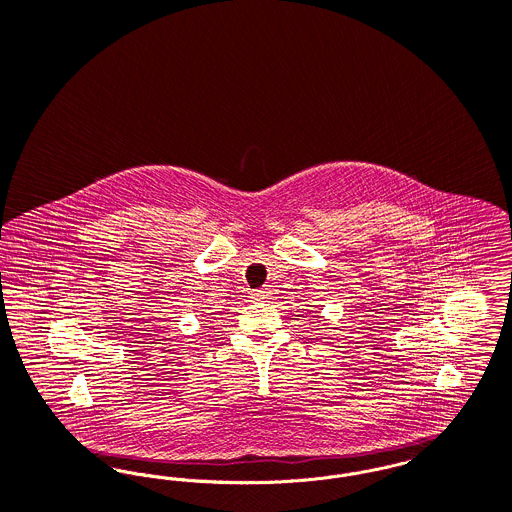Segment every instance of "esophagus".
<instances>
[{
  "label": "esophagus",
  "instance_id": "34e87169",
  "mask_svg": "<svg viewBox=\"0 0 512 512\" xmlns=\"http://www.w3.org/2000/svg\"><path fill=\"white\" fill-rule=\"evenodd\" d=\"M269 294H271V292H269V290H267V288H261V290H255V292H253V300H255V301L269 300Z\"/></svg>",
  "mask_w": 512,
  "mask_h": 512
}]
</instances>
